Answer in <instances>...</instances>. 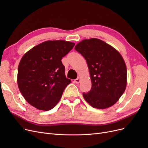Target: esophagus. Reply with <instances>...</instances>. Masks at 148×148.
<instances>
[{
	"label": "esophagus",
	"mask_w": 148,
	"mask_h": 148,
	"mask_svg": "<svg viewBox=\"0 0 148 148\" xmlns=\"http://www.w3.org/2000/svg\"><path fill=\"white\" fill-rule=\"evenodd\" d=\"M80 81H81V79H80V78L79 77H78V78H77V79H75V83H79V82H80Z\"/></svg>",
	"instance_id": "obj_1"
}]
</instances>
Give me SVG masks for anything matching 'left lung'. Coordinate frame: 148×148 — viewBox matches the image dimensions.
Instances as JSON below:
<instances>
[{
  "label": "left lung",
  "instance_id": "8db88e82",
  "mask_svg": "<svg viewBox=\"0 0 148 148\" xmlns=\"http://www.w3.org/2000/svg\"><path fill=\"white\" fill-rule=\"evenodd\" d=\"M75 49L86 60L91 80V89L83 94L85 101L99 109L114 105L127 83V66L120 52L97 38L84 39Z\"/></svg>",
  "mask_w": 148,
  "mask_h": 148
}]
</instances>
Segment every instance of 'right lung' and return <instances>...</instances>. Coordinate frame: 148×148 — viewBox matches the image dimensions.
<instances>
[{"mask_svg": "<svg viewBox=\"0 0 148 148\" xmlns=\"http://www.w3.org/2000/svg\"><path fill=\"white\" fill-rule=\"evenodd\" d=\"M75 46L64 40L47 41L31 49L22 57L18 67L17 83L29 104L47 111L59 102L65 88L71 83L62 63Z\"/></svg>", "mask_w": 148, "mask_h": 148, "instance_id": "add662e5", "label": "right lung"}]
</instances>
